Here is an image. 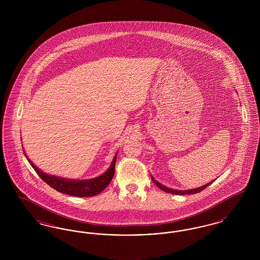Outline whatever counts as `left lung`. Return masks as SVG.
<instances>
[{"instance_id":"left-lung-1","label":"left lung","mask_w":260,"mask_h":260,"mask_svg":"<svg viewBox=\"0 0 260 260\" xmlns=\"http://www.w3.org/2000/svg\"><path fill=\"white\" fill-rule=\"evenodd\" d=\"M152 180H153V182L156 184V185L158 186L160 189H161L162 191H165V192H167V193H171V194H175V195H186V194H196V193H199V192H201V191H203L204 189H206L208 186L210 185L212 182H210V183H208V184H206V185L202 186V187H199V188H196V189H191V190H187V191H178V190H173V189H169V188H167V187H165V186L161 185L159 182H157L156 180H154V178H152Z\"/></svg>"}]
</instances>
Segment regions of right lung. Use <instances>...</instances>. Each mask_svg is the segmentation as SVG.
<instances>
[{
	"label": "right lung",
	"instance_id": "add662e5",
	"mask_svg": "<svg viewBox=\"0 0 260 260\" xmlns=\"http://www.w3.org/2000/svg\"><path fill=\"white\" fill-rule=\"evenodd\" d=\"M28 159V158H27ZM117 156L113 159L111 166L108 171L96 178H92L89 180H69L59 178L56 176H51L47 173L41 172L34 164L28 159L32 168L36 171L38 175L49 185L55 189L56 191L67 194L75 197H91L95 196L102 192L108 184L111 182L113 175L115 173V165H116Z\"/></svg>",
	"mask_w": 260,
	"mask_h": 260
}]
</instances>
